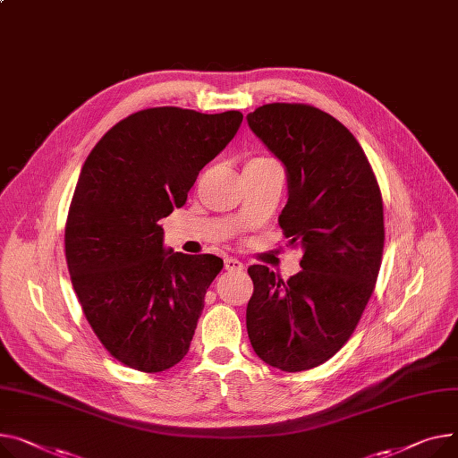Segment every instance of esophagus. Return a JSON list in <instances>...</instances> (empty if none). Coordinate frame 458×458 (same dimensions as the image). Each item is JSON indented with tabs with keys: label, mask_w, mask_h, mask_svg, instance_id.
Instances as JSON below:
<instances>
[{
	"label": "esophagus",
	"mask_w": 458,
	"mask_h": 458,
	"mask_svg": "<svg viewBox=\"0 0 458 458\" xmlns=\"http://www.w3.org/2000/svg\"><path fill=\"white\" fill-rule=\"evenodd\" d=\"M225 268L228 270V272H241L242 268H245V265H242L239 259H235V258H226L225 259Z\"/></svg>",
	"instance_id": "34e87169"
}]
</instances>
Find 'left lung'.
<instances>
[{"label": "left lung", "mask_w": 458, "mask_h": 458, "mask_svg": "<svg viewBox=\"0 0 458 458\" xmlns=\"http://www.w3.org/2000/svg\"><path fill=\"white\" fill-rule=\"evenodd\" d=\"M247 119L287 169L289 200L278 223L289 245L303 250L301 270L287 282L265 265L249 268V339L270 367L310 370L348 343L376 289L383 197L362 147L333 115L270 103Z\"/></svg>", "instance_id": "1"}]
</instances>
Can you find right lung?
<instances>
[{
    "mask_svg": "<svg viewBox=\"0 0 458 458\" xmlns=\"http://www.w3.org/2000/svg\"><path fill=\"white\" fill-rule=\"evenodd\" d=\"M241 121L237 110L145 108L115 123L82 165L64 233L68 270L88 324L132 370L164 372L190 352L223 259L165 252L158 221L186 204Z\"/></svg>",
    "mask_w": 458,
    "mask_h": 458,
    "instance_id": "1",
    "label": "right lung"
}]
</instances>
